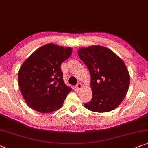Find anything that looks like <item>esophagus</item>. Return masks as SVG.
I'll use <instances>...</instances> for the list:
<instances>
[{
  "label": "esophagus",
  "instance_id": "obj_1",
  "mask_svg": "<svg viewBox=\"0 0 148 148\" xmlns=\"http://www.w3.org/2000/svg\"><path fill=\"white\" fill-rule=\"evenodd\" d=\"M75 88L78 90H80L81 88H82V85H81V83H78V84L76 85Z\"/></svg>",
  "mask_w": 148,
  "mask_h": 148
}]
</instances>
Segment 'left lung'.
<instances>
[{
	"label": "left lung",
	"instance_id": "1",
	"mask_svg": "<svg viewBox=\"0 0 148 148\" xmlns=\"http://www.w3.org/2000/svg\"><path fill=\"white\" fill-rule=\"evenodd\" d=\"M78 55L91 75L93 95L84 107L98 113L113 110L125 98L130 86V73L123 61L99 45L79 49Z\"/></svg>",
	"mask_w": 148,
	"mask_h": 148
}]
</instances>
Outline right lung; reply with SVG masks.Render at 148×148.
<instances>
[{
    "label": "right lung",
    "mask_w": 148,
    "mask_h": 148,
    "mask_svg": "<svg viewBox=\"0 0 148 148\" xmlns=\"http://www.w3.org/2000/svg\"><path fill=\"white\" fill-rule=\"evenodd\" d=\"M72 48L49 43L25 60L18 71L20 91L31 109L40 113L59 110L72 89L64 83L61 65Z\"/></svg>",
    "instance_id": "1"
}]
</instances>
